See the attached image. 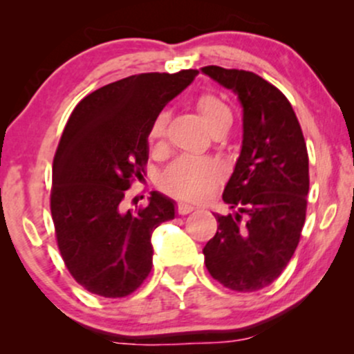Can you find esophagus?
<instances>
[{
	"mask_svg": "<svg viewBox=\"0 0 354 354\" xmlns=\"http://www.w3.org/2000/svg\"><path fill=\"white\" fill-rule=\"evenodd\" d=\"M196 209L194 206L188 205V203H178V213L180 214H188V213H193V211Z\"/></svg>",
	"mask_w": 354,
	"mask_h": 354,
	"instance_id": "esophagus-1",
	"label": "esophagus"
}]
</instances>
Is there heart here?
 I'll use <instances>...</instances> for the list:
<instances>
[{
    "label": "heart",
    "instance_id": "obj_1",
    "mask_svg": "<svg viewBox=\"0 0 354 354\" xmlns=\"http://www.w3.org/2000/svg\"><path fill=\"white\" fill-rule=\"evenodd\" d=\"M196 108L211 133L221 126H231L233 116L230 108L214 95H201L196 101ZM168 113L161 111L153 120L149 128V140L160 141L166 133ZM223 171L216 161L208 158L183 156L166 169L163 188L181 200L201 201L213 193L221 183Z\"/></svg>",
    "mask_w": 354,
    "mask_h": 354
}]
</instances>
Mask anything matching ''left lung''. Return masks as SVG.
<instances>
[{"mask_svg": "<svg viewBox=\"0 0 354 354\" xmlns=\"http://www.w3.org/2000/svg\"><path fill=\"white\" fill-rule=\"evenodd\" d=\"M238 96L243 143L223 193L236 209L214 214L218 231L203 248L209 274L234 291H256L283 273L301 236L310 189L301 126L286 96L251 71L201 68Z\"/></svg>", "mask_w": 354, "mask_h": 354, "instance_id": "obj_1", "label": "left lung"}]
</instances>
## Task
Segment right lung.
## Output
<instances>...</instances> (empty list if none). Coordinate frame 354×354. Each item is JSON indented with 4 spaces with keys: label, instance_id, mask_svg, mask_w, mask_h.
<instances>
[{
    "label": "right lung",
    "instance_id": "add662e5",
    "mask_svg": "<svg viewBox=\"0 0 354 354\" xmlns=\"http://www.w3.org/2000/svg\"><path fill=\"white\" fill-rule=\"evenodd\" d=\"M196 70L143 73L96 89L73 109L53 161L51 216L64 265L89 293L123 298L153 266V231L176 203L153 191L146 208H123L148 161L153 120L193 83Z\"/></svg>",
    "mask_w": 354,
    "mask_h": 354
}]
</instances>
